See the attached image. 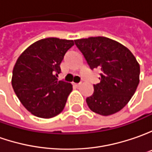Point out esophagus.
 <instances>
[{
  "mask_svg": "<svg viewBox=\"0 0 152 152\" xmlns=\"http://www.w3.org/2000/svg\"><path fill=\"white\" fill-rule=\"evenodd\" d=\"M73 85H74V86H79L80 85H81V82H80V83H74Z\"/></svg>",
  "mask_w": 152,
  "mask_h": 152,
  "instance_id": "1",
  "label": "esophagus"
}]
</instances>
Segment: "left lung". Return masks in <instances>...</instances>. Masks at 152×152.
Segmentation results:
<instances>
[{
	"label": "left lung",
	"mask_w": 152,
	"mask_h": 152,
	"mask_svg": "<svg viewBox=\"0 0 152 152\" xmlns=\"http://www.w3.org/2000/svg\"><path fill=\"white\" fill-rule=\"evenodd\" d=\"M90 68L99 69V83L86 97L89 108L107 116L120 111L130 100L140 81V65L129 50L105 37L74 40Z\"/></svg>",
	"instance_id": "1"
}]
</instances>
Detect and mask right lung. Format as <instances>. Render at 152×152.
I'll return each mask as SVG.
<instances>
[{
  "instance_id": "1",
  "label": "right lung",
  "mask_w": 152,
  "mask_h": 152,
  "mask_svg": "<svg viewBox=\"0 0 152 152\" xmlns=\"http://www.w3.org/2000/svg\"><path fill=\"white\" fill-rule=\"evenodd\" d=\"M73 45V40L47 38L30 45L17 60L12 85L20 102L35 116L50 118L64 109L72 85L57 77Z\"/></svg>"
}]
</instances>
